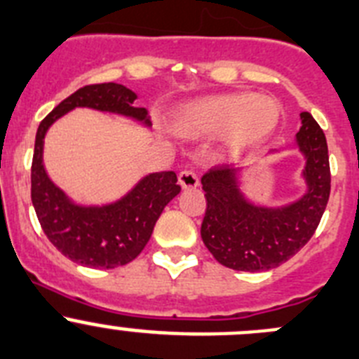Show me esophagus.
<instances>
[{
    "instance_id": "esophagus-1",
    "label": "esophagus",
    "mask_w": 359,
    "mask_h": 359,
    "mask_svg": "<svg viewBox=\"0 0 359 359\" xmlns=\"http://www.w3.org/2000/svg\"><path fill=\"white\" fill-rule=\"evenodd\" d=\"M179 184L180 187H184V189H193V187L198 186L200 179L195 172H191V170H182V172L179 173Z\"/></svg>"
}]
</instances>
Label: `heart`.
Wrapping results in <instances>:
<instances>
[{"instance_id": "b5f03b06", "label": "heart", "mask_w": 359, "mask_h": 359, "mask_svg": "<svg viewBox=\"0 0 359 359\" xmlns=\"http://www.w3.org/2000/svg\"><path fill=\"white\" fill-rule=\"evenodd\" d=\"M278 120L280 104L273 97L226 93L184 106L175 116V129L193 138L223 133L230 149L244 150L269 138Z\"/></svg>"}]
</instances>
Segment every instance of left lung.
<instances>
[{
  "instance_id": "left-lung-1",
  "label": "left lung",
  "mask_w": 359,
  "mask_h": 359,
  "mask_svg": "<svg viewBox=\"0 0 359 359\" xmlns=\"http://www.w3.org/2000/svg\"><path fill=\"white\" fill-rule=\"evenodd\" d=\"M297 143L306 157V195L283 209L251 205L237 189L236 168L214 166L203 173L207 209L202 239L214 259L236 271H269L294 257L320 223L331 191L330 156L323 129L301 113Z\"/></svg>"
}]
</instances>
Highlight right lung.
Returning a JSON list of instances; mask_svg holds the SVG:
<instances>
[{
	"label": "right lung",
	"mask_w": 359,
	"mask_h": 359,
	"mask_svg": "<svg viewBox=\"0 0 359 359\" xmlns=\"http://www.w3.org/2000/svg\"><path fill=\"white\" fill-rule=\"evenodd\" d=\"M136 99L138 95L133 90L116 83L83 86L62 100L36 129L32 163L33 207L53 246L81 266L113 269L133 262L149 243L164 207L180 193V186L175 172H159L145 177L129 195L111 205H74L43 170V136L55 120L74 108L120 113L149 126L147 109L134 108Z\"/></svg>",
	"instance_id": "obj_1"
}]
</instances>
